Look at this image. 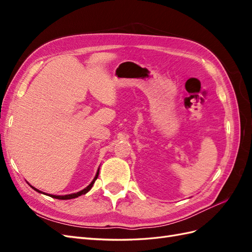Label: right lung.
Here are the masks:
<instances>
[{
    "label": "right lung",
    "instance_id": "right-lung-1",
    "mask_svg": "<svg viewBox=\"0 0 252 252\" xmlns=\"http://www.w3.org/2000/svg\"><path fill=\"white\" fill-rule=\"evenodd\" d=\"M97 177H98V170H97V172H96V174H95V177H94V181L90 183V184L85 188V189H83V190H81V191H79V192H77V193H72V194H67V195H53V194H49V196H51V197H55V199H59V200H70V199H74V197H78V196H80V195H82V194H85V193H87L89 190L91 189V187L94 186V182H95V180L97 179ZM34 190H36L37 192H42V191H40V190H37L36 188H34V187H32ZM46 194V193H45Z\"/></svg>",
    "mask_w": 252,
    "mask_h": 252
}]
</instances>
